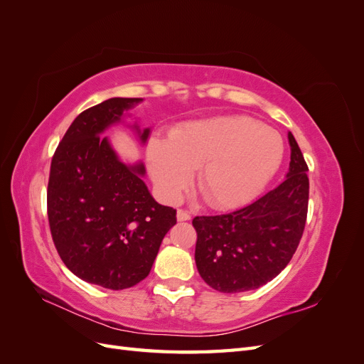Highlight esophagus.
Instances as JSON below:
<instances>
[{"mask_svg": "<svg viewBox=\"0 0 364 364\" xmlns=\"http://www.w3.org/2000/svg\"><path fill=\"white\" fill-rule=\"evenodd\" d=\"M191 218L190 213L185 211V209H178V220L179 222H188V220Z\"/></svg>", "mask_w": 364, "mask_h": 364, "instance_id": "obj_1", "label": "esophagus"}]
</instances>
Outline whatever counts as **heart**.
<instances>
[{"mask_svg":"<svg viewBox=\"0 0 364 364\" xmlns=\"http://www.w3.org/2000/svg\"><path fill=\"white\" fill-rule=\"evenodd\" d=\"M285 144L277 130L249 117H214L186 123L171 139L151 138L147 164L159 194L176 202L197 174V188L213 208L228 209L257 197L279 171Z\"/></svg>","mask_w":364,"mask_h":364,"instance_id":"1","label":"heart"}]
</instances>
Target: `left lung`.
Returning a JSON list of instances; mask_svg holds the SVG:
<instances>
[{
    "mask_svg": "<svg viewBox=\"0 0 364 364\" xmlns=\"http://www.w3.org/2000/svg\"><path fill=\"white\" fill-rule=\"evenodd\" d=\"M285 181L234 213L194 217L196 266L217 291L240 293L267 284L287 267L304 234L308 211V167L291 132Z\"/></svg>",
    "mask_w": 364,
    "mask_h": 364,
    "instance_id": "8db88e82",
    "label": "left lung"
}]
</instances>
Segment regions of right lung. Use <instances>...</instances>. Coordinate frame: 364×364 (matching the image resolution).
Segmentation results:
<instances>
[{
  "label": "right lung",
  "instance_id": "right-lung-1",
  "mask_svg": "<svg viewBox=\"0 0 364 364\" xmlns=\"http://www.w3.org/2000/svg\"><path fill=\"white\" fill-rule=\"evenodd\" d=\"M142 98L114 97L77 117L54 153L47 208L51 237L75 277L111 290L134 287L151 270L176 209L159 205L141 161H119L103 132ZM142 144L150 129L132 126Z\"/></svg>",
  "mask_w": 364,
  "mask_h": 364
}]
</instances>
